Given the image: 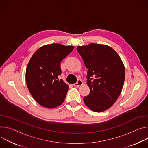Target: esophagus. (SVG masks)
<instances>
[{
	"label": "esophagus",
	"mask_w": 148,
	"mask_h": 148,
	"mask_svg": "<svg viewBox=\"0 0 148 148\" xmlns=\"http://www.w3.org/2000/svg\"><path fill=\"white\" fill-rule=\"evenodd\" d=\"M82 84H83V82H82V80H78L77 81V82H76V83H75V84H73V85H74V86L79 87V86L82 85Z\"/></svg>",
	"instance_id": "1"
}]
</instances>
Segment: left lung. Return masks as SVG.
Returning a JSON list of instances; mask_svg holds the SVG:
<instances>
[{
    "label": "left lung",
    "mask_w": 148,
    "mask_h": 148,
    "mask_svg": "<svg viewBox=\"0 0 148 148\" xmlns=\"http://www.w3.org/2000/svg\"><path fill=\"white\" fill-rule=\"evenodd\" d=\"M76 49L88 69L90 93L84 97V103L94 112H103L114 103L121 93L125 77L123 62L107 45L90 43Z\"/></svg>",
    "instance_id": "obj_1"
}]
</instances>
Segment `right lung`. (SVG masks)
Masks as SVG:
<instances>
[{
    "label": "right lung",
    "mask_w": 148,
    "mask_h": 148,
    "mask_svg": "<svg viewBox=\"0 0 148 148\" xmlns=\"http://www.w3.org/2000/svg\"><path fill=\"white\" fill-rule=\"evenodd\" d=\"M73 46L53 43L42 46L30 58L26 71V82L33 97L42 106L53 108L64 101L69 86L59 79L60 63Z\"/></svg>",
    "instance_id": "right-lung-1"
}]
</instances>
